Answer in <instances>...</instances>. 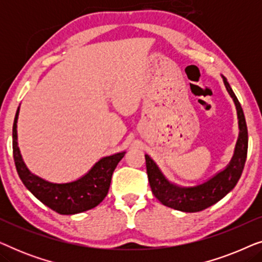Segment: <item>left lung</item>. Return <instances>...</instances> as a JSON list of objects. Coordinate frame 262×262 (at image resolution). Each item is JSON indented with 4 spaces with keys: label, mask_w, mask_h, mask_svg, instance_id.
Here are the masks:
<instances>
[{
    "label": "left lung",
    "mask_w": 262,
    "mask_h": 262,
    "mask_svg": "<svg viewBox=\"0 0 262 262\" xmlns=\"http://www.w3.org/2000/svg\"><path fill=\"white\" fill-rule=\"evenodd\" d=\"M222 77H223V82L229 95L235 102L239 128L234 156L228 166L204 184L193 186V187H181V186L168 181V179L162 174V171L160 170L151 157L145 155L146 173H148L152 194L163 205L171 207L174 210L182 211V212H199V211L212 206L235 187L241 178L243 168H245L247 150H248V130H247L246 118L241 103L238 102L227 78L224 76Z\"/></svg>",
    "instance_id": "1"
}]
</instances>
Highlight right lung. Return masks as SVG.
I'll return each mask as SVG.
<instances>
[{"instance_id":"obj_1","label":"right lung","mask_w":262,"mask_h":262,"mask_svg":"<svg viewBox=\"0 0 262 262\" xmlns=\"http://www.w3.org/2000/svg\"><path fill=\"white\" fill-rule=\"evenodd\" d=\"M19 111L20 107H17L13 124V156L17 174L28 191L44 205L60 214H76L98 206L108 193L112 174L125 151L102 157L87 174L75 181L67 184L46 181L28 170L20 154L16 131Z\"/></svg>"}]
</instances>
